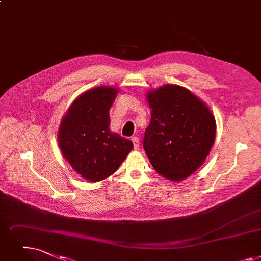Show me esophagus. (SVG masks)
Listing matches in <instances>:
<instances>
[{
  "mask_svg": "<svg viewBox=\"0 0 261 261\" xmlns=\"http://www.w3.org/2000/svg\"><path fill=\"white\" fill-rule=\"evenodd\" d=\"M132 143H133V146H134V149H139L140 147V141H139V138L138 137H133L132 138Z\"/></svg>",
  "mask_w": 261,
  "mask_h": 261,
  "instance_id": "1",
  "label": "esophagus"
}]
</instances>
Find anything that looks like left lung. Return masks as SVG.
<instances>
[{
    "mask_svg": "<svg viewBox=\"0 0 261 261\" xmlns=\"http://www.w3.org/2000/svg\"><path fill=\"white\" fill-rule=\"evenodd\" d=\"M151 110L144 149L162 177L182 181L205 162L217 123L209 107L186 87L165 84L146 95Z\"/></svg>",
    "mask_w": 261,
    "mask_h": 261,
    "instance_id": "left-lung-1",
    "label": "left lung"
}]
</instances>
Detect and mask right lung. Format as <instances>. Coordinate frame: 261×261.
I'll use <instances>...</instances> for the list:
<instances>
[{
	"instance_id": "1",
	"label": "right lung",
	"mask_w": 261,
	"mask_h": 261,
	"mask_svg": "<svg viewBox=\"0 0 261 261\" xmlns=\"http://www.w3.org/2000/svg\"><path fill=\"white\" fill-rule=\"evenodd\" d=\"M118 88L98 86L79 96L63 116L58 141L71 167L89 182L114 174L133 148L130 140L110 130V109Z\"/></svg>"
}]
</instances>
